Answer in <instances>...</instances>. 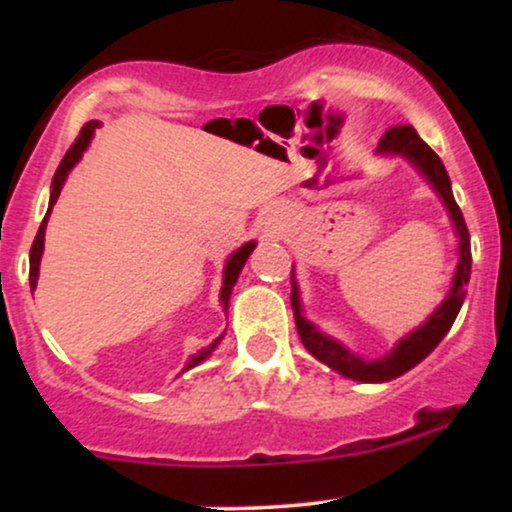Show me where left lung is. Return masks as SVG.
Listing matches in <instances>:
<instances>
[{
	"label": "left lung",
	"instance_id": "obj_1",
	"mask_svg": "<svg viewBox=\"0 0 512 512\" xmlns=\"http://www.w3.org/2000/svg\"><path fill=\"white\" fill-rule=\"evenodd\" d=\"M378 154L404 156L411 166L431 182L433 190H436L438 197L443 199L445 209H448L452 219V226H455L457 238H460V262H457L455 276H452L450 293L445 296V301L438 305L436 313L428 317L424 325L416 327L414 332H409L407 337L399 339L395 349H392L390 354H385L383 358H378V361H363V358L351 354L344 344H339L337 339L327 337V334H322L315 325H310V322L305 320L301 310V296H298L296 276H293L291 269V308L293 317H296L298 337H301L303 346L317 358V361H322L325 366L342 373L344 378L358 380V383H387V380L399 378V375H404L407 370L414 368L416 363L424 361V358L440 344V339L450 332L452 322H455V317L460 313L464 303V286L469 284V274H472V250H469L467 223H464L462 211L457 207L455 197H452L448 170H445L443 161H440L436 151L416 134L414 127L397 125L387 129L385 137L380 139Z\"/></svg>",
	"mask_w": 512,
	"mask_h": 512
}]
</instances>
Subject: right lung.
Wrapping results in <instances>:
<instances>
[{"instance_id": "1", "label": "right lung", "mask_w": 512, "mask_h": 512, "mask_svg": "<svg viewBox=\"0 0 512 512\" xmlns=\"http://www.w3.org/2000/svg\"><path fill=\"white\" fill-rule=\"evenodd\" d=\"M96 127H101V122L98 120H91V122H86L84 127H81V132H79V137L74 139V144L69 146V151L67 154H64V158H62V163L60 166H57V173H55V178H52V192H50V207H48V214H45V219H43V223H40V228H38V236H35V240H33V248H31V289H35V286H38V272H40V257H43V248H45V226H48V219H50V211H52V207H55V202H57V197H60V192H62V185H64V180H67V175H69V170H72L76 163L81 161V156H84V151H86V146L91 144V137H93V132H96ZM255 250V243H245L243 248H238L236 252H233L231 257H228L226 260V267H223V286H221V303H223V310H228V298H231V289H233V284H236L238 281V274H240V269H243V264L248 262V257H250V252ZM223 339V334L219 339H216L214 344H209L207 349H202L199 351V354H195L190 358V361H187V368L185 370H190V368H195L197 363H202L204 358H207L211 351L216 349V346H219V342Z\"/></svg>"}]
</instances>
